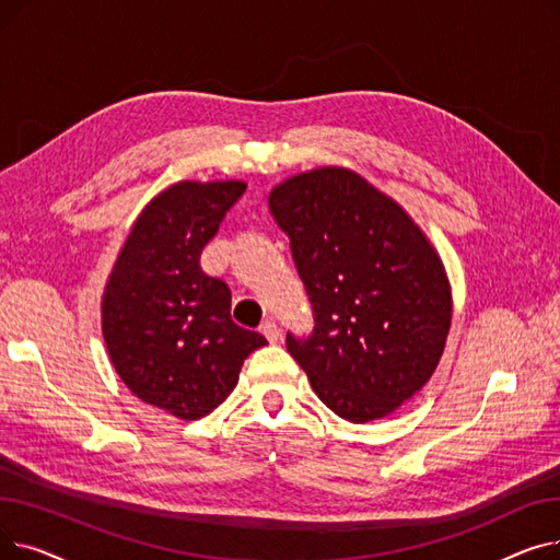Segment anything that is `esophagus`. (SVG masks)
Returning a JSON list of instances; mask_svg holds the SVG:
<instances>
[{"label": "esophagus", "mask_w": 560, "mask_h": 560, "mask_svg": "<svg viewBox=\"0 0 560 560\" xmlns=\"http://www.w3.org/2000/svg\"><path fill=\"white\" fill-rule=\"evenodd\" d=\"M260 334L268 338L270 342H277L279 340V336H281V331H279V327H277V322H272V319H265L262 325H260Z\"/></svg>", "instance_id": "34e87169"}]
</instances>
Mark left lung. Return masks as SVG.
<instances>
[{
    "label": "left lung",
    "instance_id": "1",
    "mask_svg": "<svg viewBox=\"0 0 560 560\" xmlns=\"http://www.w3.org/2000/svg\"><path fill=\"white\" fill-rule=\"evenodd\" d=\"M270 211L288 233L313 304L290 357L336 416L386 418L435 372L452 327V288L424 231L401 206L347 167L281 182Z\"/></svg>",
    "mask_w": 560,
    "mask_h": 560
}]
</instances>
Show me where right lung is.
Returning <instances> with one entry per match:
<instances>
[{
	"mask_svg": "<svg viewBox=\"0 0 560 560\" xmlns=\"http://www.w3.org/2000/svg\"><path fill=\"white\" fill-rule=\"evenodd\" d=\"M245 182H179L131 226L102 298V334L125 386L179 420H199L238 384L260 334L231 319V290L199 268Z\"/></svg>",
	"mask_w": 560,
	"mask_h": 560,
	"instance_id": "add662e5",
	"label": "right lung"
}]
</instances>
